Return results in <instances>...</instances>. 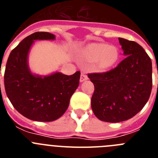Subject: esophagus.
Returning <instances> with one entry per match:
<instances>
[{
  "instance_id": "34e87169",
  "label": "esophagus",
  "mask_w": 158,
  "mask_h": 158,
  "mask_svg": "<svg viewBox=\"0 0 158 158\" xmlns=\"http://www.w3.org/2000/svg\"><path fill=\"white\" fill-rule=\"evenodd\" d=\"M86 80H88V76L85 74V73H82L80 77V81L83 82Z\"/></svg>"
}]
</instances>
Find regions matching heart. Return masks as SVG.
Masks as SVG:
<instances>
[{"mask_svg": "<svg viewBox=\"0 0 158 158\" xmlns=\"http://www.w3.org/2000/svg\"><path fill=\"white\" fill-rule=\"evenodd\" d=\"M85 58L88 62H95L100 69H107L115 65L118 58L116 47L108 46L105 43H95L87 48Z\"/></svg>", "mask_w": 158, "mask_h": 158, "instance_id": "obj_1", "label": "heart"}]
</instances>
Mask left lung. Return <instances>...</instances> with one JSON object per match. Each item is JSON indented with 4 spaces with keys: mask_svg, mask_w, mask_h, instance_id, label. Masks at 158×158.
<instances>
[{
    "mask_svg": "<svg viewBox=\"0 0 158 158\" xmlns=\"http://www.w3.org/2000/svg\"><path fill=\"white\" fill-rule=\"evenodd\" d=\"M126 58L115 69L89 73L94 84L91 106L101 121L119 123L143 108L152 90V62L139 43L118 38Z\"/></svg>",
    "mask_w": 158,
    "mask_h": 158,
    "instance_id": "8db88e82",
    "label": "left lung"
}]
</instances>
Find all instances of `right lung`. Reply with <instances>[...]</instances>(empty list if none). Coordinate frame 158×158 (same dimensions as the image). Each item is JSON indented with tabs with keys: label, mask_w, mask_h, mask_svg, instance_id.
Returning a JSON list of instances; mask_svg holds the SVG:
<instances>
[{
	"label": "right lung",
	"mask_w": 158,
	"mask_h": 158,
	"mask_svg": "<svg viewBox=\"0 0 158 158\" xmlns=\"http://www.w3.org/2000/svg\"><path fill=\"white\" fill-rule=\"evenodd\" d=\"M49 32H35L26 37L9 54L5 71V88L13 107L26 118L51 122L62 116L79 85L81 72L68 76L56 72L47 76L33 74L28 54L35 40H54Z\"/></svg>",
	"instance_id": "add662e5"
}]
</instances>
